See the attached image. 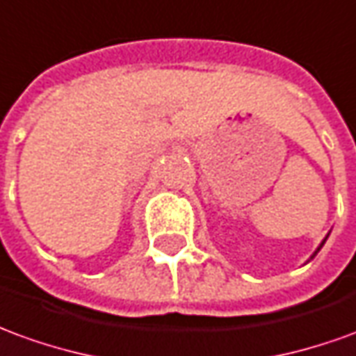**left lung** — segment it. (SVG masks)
Instances as JSON below:
<instances>
[{
    "instance_id": "left-lung-1",
    "label": "left lung",
    "mask_w": 356,
    "mask_h": 356,
    "mask_svg": "<svg viewBox=\"0 0 356 356\" xmlns=\"http://www.w3.org/2000/svg\"><path fill=\"white\" fill-rule=\"evenodd\" d=\"M325 238H327V237H325ZM325 238H324V241H322V243H320V247H318V248H316V252H314V254H312V256H310V258H314V256H316V254H318V250H320V248H322V247H324V243H325Z\"/></svg>"
}]
</instances>
